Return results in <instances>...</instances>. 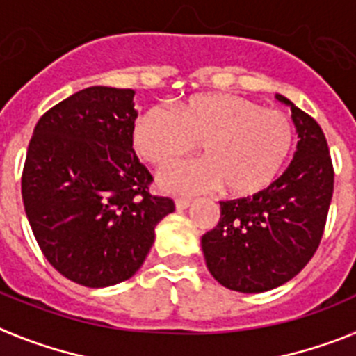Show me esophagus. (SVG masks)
I'll return each mask as SVG.
<instances>
[{
  "instance_id": "34e87169",
  "label": "esophagus",
  "mask_w": 356,
  "mask_h": 356,
  "mask_svg": "<svg viewBox=\"0 0 356 356\" xmlns=\"http://www.w3.org/2000/svg\"><path fill=\"white\" fill-rule=\"evenodd\" d=\"M175 205H176V210H185V209H188V207H191V201H188V200H176Z\"/></svg>"
}]
</instances>
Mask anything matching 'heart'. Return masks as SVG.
<instances>
[{
    "label": "heart",
    "mask_w": 356,
    "mask_h": 356,
    "mask_svg": "<svg viewBox=\"0 0 356 356\" xmlns=\"http://www.w3.org/2000/svg\"><path fill=\"white\" fill-rule=\"evenodd\" d=\"M131 144L147 163L163 168L200 144L203 159L171 165L159 185L176 196L222 194L248 200L266 193L284 169L294 128L284 112L228 92L194 94L176 106H151L134 124Z\"/></svg>",
    "instance_id": "heart-1"
}]
</instances>
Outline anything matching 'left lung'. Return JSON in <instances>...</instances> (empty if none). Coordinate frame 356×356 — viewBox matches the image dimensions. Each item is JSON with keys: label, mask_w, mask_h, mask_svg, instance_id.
<instances>
[{"label": "left lung", "mask_w": 356, "mask_h": 356, "mask_svg": "<svg viewBox=\"0 0 356 356\" xmlns=\"http://www.w3.org/2000/svg\"><path fill=\"white\" fill-rule=\"evenodd\" d=\"M298 134L291 165L266 193L221 201V219L201 237L210 275L229 291L266 292L294 278L312 259L333 194L326 137L314 118L282 94Z\"/></svg>", "instance_id": "8db88e82"}]
</instances>
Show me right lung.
Returning <instances> with one entry per match:
<instances>
[{
  "mask_svg": "<svg viewBox=\"0 0 356 356\" xmlns=\"http://www.w3.org/2000/svg\"><path fill=\"white\" fill-rule=\"evenodd\" d=\"M135 90L87 87L37 122L24 162V212L56 271L90 289L139 271L155 228L175 212L151 196L153 181L131 144Z\"/></svg>",
  "mask_w": 356,
  "mask_h": 356,
  "instance_id": "right-lung-1",
  "label": "right lung"
}]
</instances>
